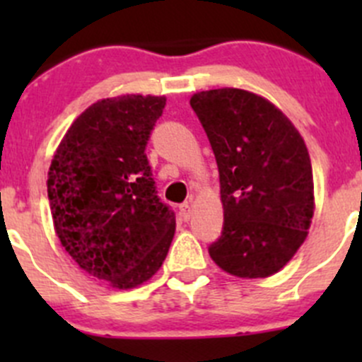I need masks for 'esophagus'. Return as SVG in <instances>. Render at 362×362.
<instances>
[{
  "label": "esophagus",
  "mask_w": 362,
  "mask_h": 362,
  "mask_svg": "<svg viewBox=\"0 0 362 362\" xmlns=\"http://www.w3.org/2000/svg\"><path fill=\"white\" fill-rule=\"evenodd\" d=\"M192 215V204L191 203H184L180 206V217L182 221H189Z\"/></svg>",
  "instance_id": "esophagus-1"
}]
</instances>
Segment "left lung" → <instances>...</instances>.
<instances>
[{"label":"left lung","mask_w":362,"mask_h":362,"mask_svg":"<svg viewBox=\"0 0 362 362\" xmlns=\"http://www.w3.org/2000/svg\"><path fill=\"white\" fill-rule=\"evenodd\" d=\"M221 177L224 229L210 257L229 275L279 273L308 236L315 198L308 148L272 101L222 87L191 96Z\"/></svg>","instance_id":"8db88e82"}]
</instances>
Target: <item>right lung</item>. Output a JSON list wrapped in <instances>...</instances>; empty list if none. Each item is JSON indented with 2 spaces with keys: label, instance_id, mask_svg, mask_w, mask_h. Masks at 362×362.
<instances>
[{
  "label": "right lung",
  "instance_id": "obj_1",
  "mask_svg": "<svg viewBox=\"0 0 362 362\" xmlns=\"http://www.w3.org/2000/svg\"><path fill=\"white\" fill-rule=\"evenodd\" d=\"M166 98L122 94L86 108L49 168L50 214L73 261L113 289L159 272L175 236V214L159 202L145 147Z\"/></svg>",
  "mask_w": 362,
  "mask_h": 362
}]
</instances>
